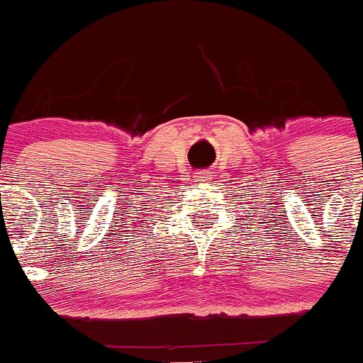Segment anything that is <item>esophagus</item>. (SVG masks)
I'll return each instance as SVG.
<instances>
[{
    "instance_id": "esophagus-1",
    "label": "esophagus",
    "mask_w": 363,
    "mask_h": 363,
    "mask_svg": "<svg viewBox=\"0 0 363 363\" xmlns=\"http://www.w3.org/2000/svg\"><path fill=\"white\" fill-rule=\"evenodd\" d=\"M210 179H211V172H208V169H201V172L195 174V182H206V181H210Z\"/></svg>"
}]
</instances>
